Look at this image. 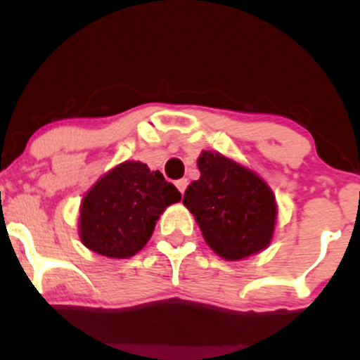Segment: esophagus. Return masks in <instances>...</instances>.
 I'll use <instances>...</instances> for the list:
<instances>
[{"instance_id": "obj_1", "label": "esophagus", "mask_w": 360, "mask_h": 360, "mask_svg": "<svg viewBox=\"0 0 360 360\" xmlns=\"http://www.w3.org/2000/svg\"><path fill=\"white\" fill-rule=\"evenodd\" d=\"M176 186H177V189H179V191H181V194H183L186 191V188H188V179L176 181Z\"/></svg>"}]
</instances>
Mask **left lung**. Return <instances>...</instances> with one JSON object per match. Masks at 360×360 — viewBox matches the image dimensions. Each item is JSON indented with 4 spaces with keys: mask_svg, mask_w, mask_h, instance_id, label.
Segmentation results:
<instances>
[{
    "mask_svg": "<svg viewBox=\"0 0 360 360\" xmlns=\"http://www.w3.org/2000/svg\"><path fill=\"white\" fill-rule=\"evenodd\" d=\"M201 176L186 189L183 203L196 218L206 243L226 260H238L269 245L276 198L257 174L218 152H201Z\"/></svg>",
    "mask_w": 360,
    "mask_h": 360,
    "instance_id": "8db88e82",
    "label": "left lung"
}]
</instances>
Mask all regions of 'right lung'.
Masks as SVG:
<instances>
[{"label":"right lung","mask_w":360,"mask_h":360,"mask_svg":"<svg viewBox=\"0 0 360 360\" xmlns=\"http://www.w3.org/2000/svg\"><path fill=\"white\" fill-rule=\"evenodd\" d=\"M181 193L147 164L123 162L89 189L81 205L79 232L88 249L127 259L148 242L159 214Z\"/></svg>","instance_id":"add662e5"}]
</instances>
